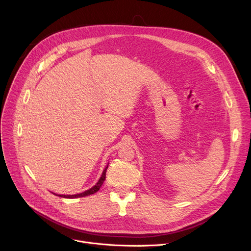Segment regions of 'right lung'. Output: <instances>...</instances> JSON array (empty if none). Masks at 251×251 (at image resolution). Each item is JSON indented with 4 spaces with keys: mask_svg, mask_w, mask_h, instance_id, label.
Returning <instances> with one entry per match:
<instances>
[{
    "mask_svg": "<svg viewBox=\"0 0 251 251\" xmlns=\"http://www.w3.org/2000/svg\"><path fill=\"white\" fill-rule=\"evenodd\" d=\"M107 169H108V166L105 167V169L103 170V172H102L101 177L100 178L99 182L96 184V185H95L94 187H91L90 189H88V190H86V191H84V192H82V193H78V194H74V195H61V194H59L58 196L65 197V199H76V197H83V196H87V195L96 193L97 191L100 190V186L102 185V183H103V181H104V179H105V172H107ZM54 194H55V193H54ZM55 195H57V194H55Z\"/></svg>",
    "mask_w": 251,
    "mask_h": 251,
    "instance_id": "right-lung-1",
    "label": "right lung"
}]
</instances>
